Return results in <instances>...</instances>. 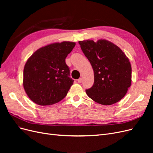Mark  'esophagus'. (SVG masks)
I'll list each match as a JSON object with an SVG mask.
<instances>
[{"mask_svg":"<svg viewBox=\"0 0 153 153\" xmlns=\"http://www.w3.org/2000/svg\"><path fill=\"white\" fill-rule=\"evenodd\" d=\"M77 82H78V83H82V79L81 78H80L79 79H78V80H77Z\"/></svg>","mask_w":153,"mask_h":153,"instance_id":"obj_1","label":"esophagus"}]
</instances>
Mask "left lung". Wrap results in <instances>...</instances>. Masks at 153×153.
<instances>
[{
	"label": "left lung",
	"instance_id": "8db88e82",
	"mask_svg": "<svg viewBox=\"0 0 153 153\" xmlns=\"http://www.w3.org/2000/svg\"><path fill=\"white\" fill-rule=\"evenodd\" d=\"M78 43L94 71V84L85 90L87 96L103 105L118 102L131 82V67L126 55L117 46L104 39Z\"/></svg>",
	"mask_w": 153,
	"mask_h": 153
}]
</instances>
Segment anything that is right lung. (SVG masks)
I'll list each match as a JSON object with an SVG mask.
<instances>
[{
    "label": "right lung",
    "mask_w": 153,
    "mask_h": 153,
    "mask_svg": "<svg viewBox=\"0 0 153 153\" xmlns=\"http://www.w3.org/2000/svg\"><path fill=\"white\" fill-rule=\"evenodd\" d=\"M75 43L64 41L41 48L27 60L24 69V87L29 98L41 106L65 98L74 80L66 58Z\"/></svg>",
    "instance_id": "obj_1"
}]
</instances>
